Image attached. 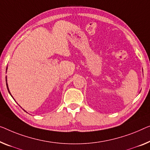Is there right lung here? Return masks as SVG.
Instances as JSON below:
<instances>
[{"label": "right lung", "mask_w": 150, "mask_h": 150, "mask_svg": "<svg viewBox=\"0 0 150 150\" xmlns=\"http://www.w3.org/2000/svg\"><path fill=\"white\" fill-rule=\"evenodd\" d=\"M6 70H7V68H6ZM6 87H7V89H8V92H9V93H10V94H11V92H10L9 89H8V84H7V83H6Z\"/></svg>", "instance_id": "obj_1"}]
</instances>
